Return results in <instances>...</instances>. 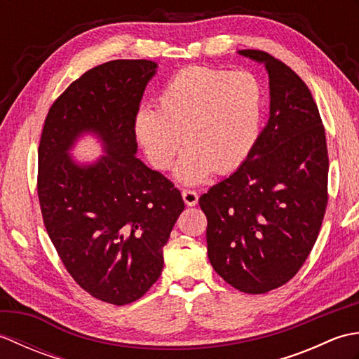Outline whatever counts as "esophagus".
Returning a JSON list of instances; mask_svg holds the SVG:
<instances>
[{
  "mask_svg": "<svg viewBox=\"0 0 359 359\" xmlns=\"http://www.w3.org/2000/svg\"><path fill=\"white\" fill-rule=\"evenodd\" d=\"M182 197H184L188 207H194V205L199 202V196H197V193L193 191V189H184V191H182Z\"/></svg>",
  "mask_w": 359,
  "mask_h": 359,
  "instance_id": "1",
  "label": "esophagus"
}]
</instances>
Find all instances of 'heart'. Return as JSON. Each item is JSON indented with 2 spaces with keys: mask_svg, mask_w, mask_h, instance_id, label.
Masks as SVG:
<instances>
[{
  "mask_svg": "<svg viewBox=\"0 0 359 359\" xmlns=\"http://www.w3.org/2000/svg\"><path fill=\"white\" fill-rule=\"evenodd\" d=\"M264 86L250 71L188 67L163 86L157 109L140 108L134 131L156 170L174 168L184 185H201L215 171L230 174L245 162L259 142Z\"/></svg>",
  "mask_w": 359,
  "mask_h": 359,
  "instance_id": "obj_1",
  "label": "heart"
}]
</instances>
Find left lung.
<instances>
[{
    "label": "left lung",
    "instance_id": "1",
    "mask_svg": "<svg viewBox=\"0 0 359 359\" xmlns=\"http://www.w3.org/2000/svg\"><path fill=\"white\" fill-rule=\"evenodd\" d=\"M270 79V118L251 156L201 196L212 269L239 292L287 284L306 262L327 207L325 131L310 89L270 53L243 49Z\"/></svg>",
    "mask_w": 359,
    "mask_h": 359
}]
</instances>
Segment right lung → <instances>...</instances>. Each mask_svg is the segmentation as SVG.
Segmentation results:
<instances>
[{"label":"right lung","mask_w":359,"mask_h":359,"mask_svg":"<svg viewBox=\"0 0 359 359\" xmlns=\"http://www.w3.org/2000/svg\"><path fill=\"white\" fill-rule=\"evenodd\" d=\"M156 72L149 60H114L83 74L50 106L38 148V199L53 247L83 290L114 306L158 279L185 208L179 189L135 157L134 120ZM85 133L105 152L90 164L70 156Z\"/></svg>","instance_id":"right-lung-1"}]
</instances>
